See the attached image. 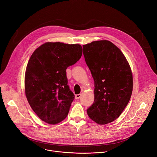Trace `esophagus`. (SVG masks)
Wrapping results in <instances>:
<instances>
[{"instance_id": "esophagus-1", "label": "esophagus", "mask_w": 157, "mask_h": 157, "mask_svg": "<svg viewBox=\"0 0 157 157\" xmlns=\"http://www.w3.org/2000/svg\"><path fill=\"white\" fill-rule=\"evenodd\" d=\"M81 97V94H78V95H76V99H79Z\"/></svg>"}]
</instances>
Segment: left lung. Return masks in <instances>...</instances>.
Here are the masks:
<instances>
[{
    "label": "left lung",
    "mask_w": 157,
    "mask_h": 157,
    "mask_svg": "<svg viewBox=\"0 0 157 157\" xmlns=\"http://www.w3.org/2000/svg\"><path fill=\"white\" fill-rule=\"evenodd\" d=\"M82 47L95 82V100L87 113L97 124H106L117 119L129 101L131 69L121 50L110 41H95Z\"/></svg>",
    "instance_id": "obj_1"
}]
</instances>
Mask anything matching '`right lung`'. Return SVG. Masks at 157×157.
Segmentation results:
<instances>
[{
  "mask_svg": "<svg viewBox=\"0 0 157 157\" xmlns=\"http://www.w3.org/2000/svg\"><path fill=\"white\" fill-rule=\"evenodd\" d=\"M82 53L79 44L47 42L30 57L25 72V94L41 121L54 125L67 117L75 97L67 85L66 70L76 63Z\"/></svg>",
  "mask_w": 157,
  "mask_h": 157,
  "instance_id": "1",
  "label": "right lung"
}]
</instances>
